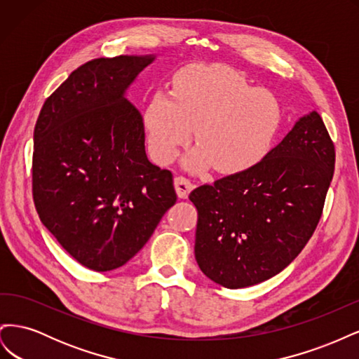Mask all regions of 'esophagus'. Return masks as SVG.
Masks as SVG:
<instances>
[{"mask_svg": "<svg viewBox=\"0 0 359 359\" xmlns=\"http://www.w3.org/2000/svg\"><path fill=\"white\" fill-rule=\"evenodd\" d=\"M193 182L186 177H177L175 178V190L178 193V198L186 199L189 193L193 190Z\"/></svg>", "mask_w": 359, "mask_h": 359, "instance_id": "esophagus-1", "label": "esophagus"}]
</instances>
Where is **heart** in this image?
<instances>
[{
    "label": "heart",
    "instance_id": "b5f03b06",
    "mask_svg": "<svg viewBox=\"0 0 359 359\" xmlns=\"http://www.w3.org/2000/svg\"><path fill=\"white\" fill-rule=\"evenodd\" d=\"M283 124L277 97L256 88L224 66L193 64L173 79L172 93L156 91L144 111L149 154L169 165L189 145L196 128L199 147L184 165L241 173L257 166L273 149Z\"/></svg>",
    "mask_w": 359,
    "mask_h": 359
}]
</instances>
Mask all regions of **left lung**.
I'll return each instance as SVG.
<instances>
[{
    "instance_id": "8db88e82",
    "label": "left lung",
    "mask_w": 359,
    "mask_h": 359,
    "mask_svg": "<svg viewBox=\"0 0 359 359\" xmlns=\"http://www.w3.org/2000/svg\"><path fill=\"white\" fill-rule=\"evenodd\" d=\"M334 166V142L313 111L257 166L194 189L202 273L240 289L283 271L316 231Z\"/></svg>"
}]
</instances>
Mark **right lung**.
I'll return each mask as SVG.
<instances>
[{
    "label": "right lung",
    "mask_w": 359,
    "mask_h": 359,
    "mask_svg": "<svg viewBox=\"0 0 359 359\" xmlns=\"http://www.w3.org/2000/svg\"><path fill=\"white\" fill-rule=\"evenodd\" d=\"M153 61L119 55L82 64L36 123L37 214L72 257L99 273L127 264L177 202L172 172L148 160L142 116L124 95Z\"/></svg>",
    "instance_id": "right-lung-1"
}]
</instances>
